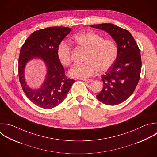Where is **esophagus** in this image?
Here are the masks:
<instances>
[{"mask_svg": "<svg viewBox=\"0 0 157 157\" xmlns=\"http://www.w3.org/2000/svg\"><path fill=\"white\" fill-rule=\"evenodd\" d=\"M82 80L86 83H90L93 81V80H91V79H82Z\"/></svg>", "mask_w": 157, "mask_h": 157, "instance_id": "34e87169", "label": "esophagus"}]
</instances>
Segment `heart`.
Returning a JSON list of instances; mask_svg holds the SVG:
<instances>
[{
  "label": "heart",
  "mask_w": 157,
  "mask_h": 157,
  "mask_svg": "<svg viewBox=\"0 0 157 157\" xmlns=\"http://www.w3.org/2000/svg\"><path fill=\"white\" fill-rule=\"evenodd\" d=\"M73 42L86 50L83 63L74 65L70 70L72 77L86 78L93 75L98 70L104 72L115 63L118 53L116 42L94 32L86 31L74 36ZM72 48L66 43L61 42L58 47L57 56L60 63L69 66L72 62Z\"/></svg>",
  "instance_id": "obj_1"
}]
</instances>
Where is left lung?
<instances>
[{"mask_svg": "<svg viewBox=\"0 0 157 157\" xmlns=\"http://www.w3.org/2000/svg\"><path fill=\"white\" fill-rule=\"evenodd\" d=\"M91 27L106 31L117 44V58L112 66L101 76L103 88L96 98L107 105L119 104L132 94L140 79V50L126 29L110 23L94 25Z\"/></svg>", "mask_w": 157, "mask_h": 157, "instance_id": "obj_1", "label": "left lung"}]
</instances>
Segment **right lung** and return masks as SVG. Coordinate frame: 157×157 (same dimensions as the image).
Segmentation results:
<instances>
[{"instance_id":"right-lung-1","label":"right lung","mask_w":157,"mask_h":157,"mask_svg":"<svg viewBox=\"0 0 157 157\" xmlns=\"http://www.w3.org/2000/svg\"><path fill=\"white\" fill-rule=\"evenodd\" d=\"M67 27L55 26L33 33L23 45L18 60V75L22 89L28 98L36 105L52 109L66 98L75 80L65 75V71L57 56V49L62 40L70 33ZM40 57L48 66L47 78L43 86L33 90L26 85L24 69L31 59Z\"/></svg>"}]
</instances>
